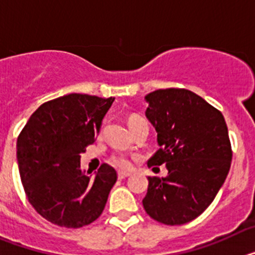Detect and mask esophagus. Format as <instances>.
Listing matches in <instances>:
<instances>
[{"instance_id":"1","label":"esophagus","mask_w":255,"mask_h":255,"mask_svg":"<svg viewBox=\"0 0 255 255\" xmlns=\"http://www.w3.org/2000/svg\"><path fill=\"white\" fill-rule=\"evenodd\" d=\"M117 175H119V179L123 180V179H125V177H129L131 173L126 172V171H119V173H117Z\"/></svg>"}]
</instances>
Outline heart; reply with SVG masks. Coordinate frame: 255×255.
Instances as JSON below:
<instances>
[{
  "instance_id": "b5f03b06",
  "label": "heart",
  "mask_w": 255,
  "mask_h": 255,
  "mask_svg": "<svg viewBox=\"0 0 255 255\" xmlns=\"http://www.w3.org/2000/svg\"><path fill=\"white\" fill-rule=\"evenodd\" d=\"M140 120H144L143 117L138 116V115H132L129 119V125H134L135 123H138ZM110 163L115 166V167L121 168V170H128V168L131 167L132 158L128 154H124V153H114L110 157Z\"/></svg>"
}]
</instances>
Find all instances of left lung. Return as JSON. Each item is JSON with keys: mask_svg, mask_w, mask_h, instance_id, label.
<instances>
[{"mask_svg": "<svg viewBox=\"0 0 255 255\" xmlns=\"http://www.w3.org/2000/svg\"><path fill=\"white\" fill-rule=\"evenodd\" d=\"M145 116L157 131L159 149L148 166L166 163V177H148L143 207L164 225L188 224L213 202L226 180L233 149L224 115L182 88L145 96Z\"/></svg>", "mask_w": 255, "mask_h": 255, "instance_id": "obj_1", "label": "left lung"}]
</instances>
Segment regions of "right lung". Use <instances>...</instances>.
Returning a JSON list of instances; mask_svg holds the SVG:
<instances>
[{"instance_id": "right-lung-1", "label": "right lung", "mask_w": 255, "mask_h": 255, "mask_svg": "<svg viewBox=\"0 0 255 255\" xmlns=\"http://www.w3.org/2000/svg\"><path fill=\"white\" fill-rule=\"evenodd\" d=\"M115 98L71 93L38 107L17 136V163L29 203L61 227L79 229L102 215L117 172L101 164L96 176L80 168Z\"/></svg>"}]
</instances>
